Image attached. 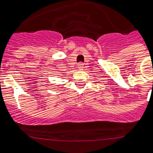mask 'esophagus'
Wrapping results in <instances>:
<instances>
[{
    "label": "esophagus",
    "mask_w": 153,
    "mask_h": 153,
    "mask_svg": "<svg viewBox=\"0 0 153 153\" xmlns=\"http://www.w3.org/2000/svg\"><path fill=\"white\" fill-rule=\"evenodd\" d=\"M77 68L79 69H80V70L83 69V68H84V64H83L82 62H80V63L77 65Z\"/></svg>",
    "instance_id": "34e87169"
}]
</instances>
